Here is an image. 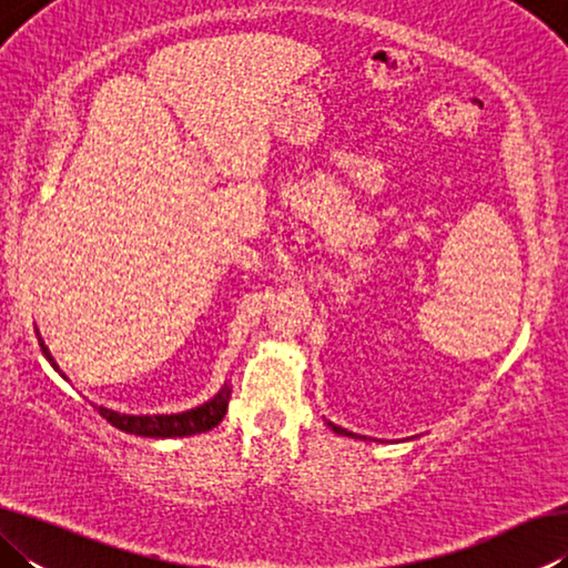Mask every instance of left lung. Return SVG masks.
I'll return each mask as SVG.
<instances>
[{"label": "left lung", "mask_w": 568, "mask_h": 568, "mask_svg": "<svg viewBox=\"0 0 568 568\" xmlns=\"http://www.w3.org/2000/svg\"><path fill=\"white\" fill-rule=\"evenodd\" d=\"M328 426L335 430V434H341V436H353L351 430H345V428H341V426H335V423H328ZM355 438H358V436H355Z\"/></svg>", "instance_id": "left-lung-1"}]
</instances>
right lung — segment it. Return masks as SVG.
Returning a JSON list of instances; mask_svg holds the SVG:
<instances>
[{
    "label": "right lung",
    "instance_id": "1",
    "mask_svg": "<svg viewBox=\"0 0 568 568\" xmlns=\"http://www.w3.org/2000/svg\"><path fill=\"white\" fill-rule=\"evenodd\" d=\"M42 353L47 355V361L52 363V368L60 371V365L54 363V358L47 351V345L42 343ZM227 403H230V390L227 386L217 393L213 400H207L205 406L192 408L185 413H172V416H128V413H118L112 408H98L100 416L112 423L114 428L124 430V434H134V436H150V438H170V436H192V434H205V430L215 428L223 416L227 413Z\"/></svg>",
    "mask_w": 568,
    "mask_h": 568
}]
</instances>
